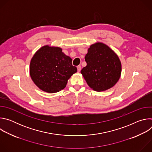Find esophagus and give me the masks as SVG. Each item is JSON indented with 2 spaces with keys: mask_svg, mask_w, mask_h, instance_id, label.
<instances>
[{
  "mask_svg": "<svg viewBox=\"0 0 152 152\" xmlns=\"http://www.w3.org/2000/svg\"><path fill=\"white\" fill-rule=\"evenodd\" d=\"M77 71L79 72L81 70V66H78L77 67Z\"/></svg>",
  "mask_w": 152,
  "mask_h": 152,
  "instance_id": "obj_1",
  "label": "esophagus"
}]
</instances>
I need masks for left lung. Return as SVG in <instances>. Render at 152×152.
<instances>
[{"instance_id": "1", "label": "left lung", "mask_w": 152, "mask_h": 152, "mask_svg": "<svg viewBox=\"0 0 152 152\" xmlns=\"http://www.w3.org/2000/svg\"><path fill=\"white\" fill-rule=\"evenodd\" d=\"M86 66L80 73L90 88L97 91L110 89L118 82L121 64L117 54L102 42L92 45L85 55Z\"/></svg>"}]
</instances>
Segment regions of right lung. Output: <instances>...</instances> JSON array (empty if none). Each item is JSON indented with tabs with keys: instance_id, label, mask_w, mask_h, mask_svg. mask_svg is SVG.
Listing matches in <instances>:
<instances>
[{
	"instance_id": "right-lung-1",
	"label": "right lung",
	"mask_w": 152,
	"mask_h": 152,
	"mask_svg": "<svg viewBox=\"0 0 152 152\" xmlns=\"http://www.w3.org/2000/svg\"><path fill=\"white\" fill-rule=\"evenodd\" d=\"M77 72L72 59L65 55L59 48L45 46L32 57L30 75L41 90L54 93L66 86L68 79Z\"/></svg>"
}]
</instances>
